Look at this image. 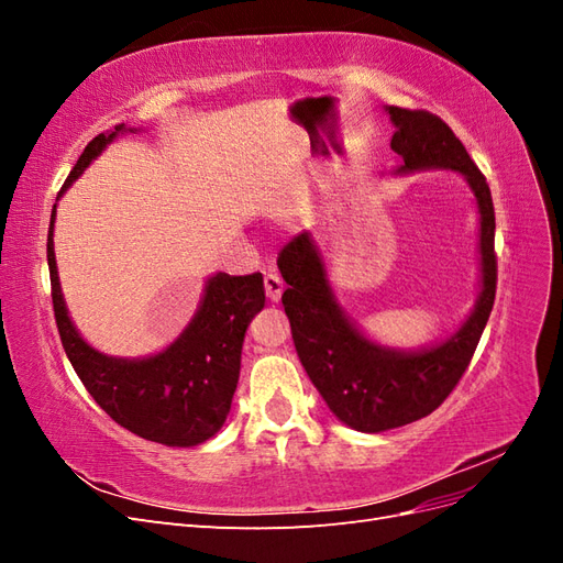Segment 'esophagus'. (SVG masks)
Here are the masks:
<instances>
[{"mask_svg":"<svg viewBox=\"0 0 563 563\" xmlns=\"http://www.w3.org/2000/svg\"><path fill=\"white\" fill-rule=\"evenodd\" d=\"M263 284H265L267 298H269L272 302H279V300H282V294H284V282H282V277H277V275H265Z\"/></svg>","mask_w":563,"mask_h":563,"instance_id":"34e87169","label":"esophagus"}]
</instances>
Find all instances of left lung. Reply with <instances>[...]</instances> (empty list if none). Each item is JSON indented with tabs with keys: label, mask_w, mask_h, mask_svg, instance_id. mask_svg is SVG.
Returning a JSON list of instances; mask_svg holds the SVG:
<instances>
[{
	"label": "left lung",
	"mask_w": 563,
	"mask_h": 563,
	"mask_svg": "<svg viewBox=\"0 0 563 563\" xmlns=\"http://www.w3.org/2000/svg\"><path fill=\"white\" fill-rule=\"evenodd\" d=\"M395 124L389 147L401 164L397 174L451 168L463 174L479 209L482 291L467 321L432 347L404 352L368 340L340 308L321 253L310 232H302L279 253V272L288 288L284 312L300 364L333 416L356 432H385L430 416L444 404L470 366L472 354L496 300L498 263L496 211L484 174L455 139L451 126L428 110L387 106Z\"/></svg>",
	"instance_id": "8db88e82"
}]
</instances>
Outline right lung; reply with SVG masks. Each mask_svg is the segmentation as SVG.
Returning a JSON list of instances; mask_svg holds the SVG:
<instances>
[{
    "mask_svg": "<svg viewBox=\"0 0 563 563\" xmlns=\"http://www.w3.org/2000/svg\"><path fill=\"white\" fill-rule=\"evenodd\" d=\"M135 131L124 124L100 133L84 147L81 157L60 187H70L119 133ZM56 203L51 211L46 258L51 300L67 360L96 404L129 432L166 446H197L211 439L230 413L240 380L242 345L251 319L265 308L261 272L246 277L213 275L187 329L159 354L122 360L93 350L79 335L60 294L54 253Z\"/></svg>",
    "mask_w": 563,
    "mask_h": 563,
    "instance_id": "right-lung-1",
    "label": "right lung"
}]
</instances>
